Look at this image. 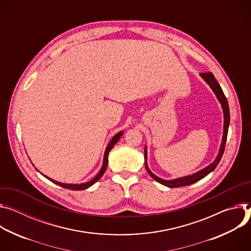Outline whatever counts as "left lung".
I'll return each mask as SVG.
<instances>
[{"instance_id": "obj_1", "label": "left lung", "mask_w": 251, "mask_h": 251, "mask_svg": "<svg viewBox=\"0 0 251 251\" xmlns=\"http://www.w3.org/2000/svg\"><path fill=\"white\" fill-rule=\"evenodd\" d=\"M201 75L205 79V81L208 83V85L210 86V88L212 89V91L214 92V94L216 95L218 100L220 101L221 103V106H222V109H224V114H225V126H224V137H222V143H221V146H220V150H219V152H218V155L217 157L215 158V160L209 164L207 168L201 170V172L194 174V175H191V176H184V177H180V178H177V179H175V180H164V179H161L159 177H157L156 176H154L149 169L148 166V163H147V149L145 151V165H146V169L149 173V175L154 179L156 180L157 182L165 185V186H169V187H180V186H186V185H190L194 182H197L199 180H201V178H203L204 176H206L208 174H210L216 166L217 164L219 163L221 157H222V154H224L225 152V148H226V138H227V132H228V126H229V121H230V116H229V106H228V102H227V100L224 94V91H222V89L220 88L219 83L217 82V80L215 79L214 75L211 74V73H201Z\"/></svg>"}]
</instances>
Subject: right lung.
Masks as SVG:
<instances>
[{"label":"right lung","instance_id":"right-lung-1","mask_svg":"<svg viewBox=\"0 0 251 251\" xmlns=\"http://www.w3.org/2000/svg\"><path fill=\"white\" fill-rule=\"evenodd\" d=\"M122 135H123V131H121V132L117 133V134L113 137V140H111V141L109 142V144L107 145V147H106V149H105V152H104L103 163H102V166H101V170H100V173L97 175V176H96V177H94L92 180H90V181H88V182H85V183H80V184H68V183L58 182V181H55V180H53V179H50V178H49V177H47V178H48V179H50V181H52V182H53V183H55V184H58V185H60V186L64 187V188L71 189V190H83V189H86V188L90 187L91 185H93L95 182H97V181H98V180H99V179L103 176V174H104V172H105V170H106L107 162H108V160H107L108 152L110 151V150H111V149H113V148L115 147V145L119 142V140H120Z\"/></svg>","mask_w":251,"mask_h":251}]
</instances>
